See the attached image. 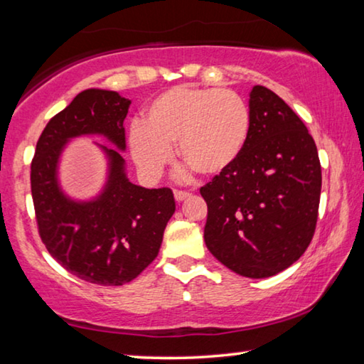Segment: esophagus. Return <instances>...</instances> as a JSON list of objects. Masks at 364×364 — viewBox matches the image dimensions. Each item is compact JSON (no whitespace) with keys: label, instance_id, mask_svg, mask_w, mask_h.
I'll use <instances>...</instances> for the list:
<instances>
[{"label":"esophagus","instance_id":"1","mask_svg":"<svg viewBox=\"0 0 364 364\" xmlns=\"http://www.w3.org/2000/svg\"><path fill=\"white\" fill-rule=\"evenodd\" d=\"M175 199H176V202H183L184 199H188L189 197V193L188 191H181V189H175Z\"/></svg>","mask_w":364,"mask_h":364}]
</instances>
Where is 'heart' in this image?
<instances>
[{
  "mask_svg": "<svg viewBox=\"0 0 364 364\" xmlns=\"http://www.w3.org/2000/svg\"><path fill=\"white\" fill-rule=\"evenodd\" d=\"M250 132L247 102L231 90L173 86L147 104L130 130L133 162L154 181L178 159L196 173L215 178L241 157Z\"/></svg>",
  "mask_w": 364,
  "mask_h": 364,
  "instance_id": "heart-1",
  "label": "heart"
}]
</instances>
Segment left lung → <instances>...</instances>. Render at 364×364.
I'll list each match as a JSON object with an SVG mask.
<instances>
[{"instance_id": "left-lung-1", "label": "left lung", "mask_w": 364, "mask_h": 364, "mask_svg": "<svg viewBox=\"0 0 364 364\" xmlns=\"http://www.w3.org/2000/svg\"><path fill=\"white\" fill-rule=\"evenodd\" d=\"M241 157L200 188L207 202L204 239L218 262L245 278H269L304 255L315 234L321 165L299 115L257 85Z\"/></svg>"}]
</instances>
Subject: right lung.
<instances>
[{
  "instance_id": "add662e5",
  "label": "right lung",
  "mask_w": 364,
  "mask_h": 364,
  "mask_svg": "<svg viewBox=\"0 0 364 364\" xmlns=\"http://www.w3.org/2000/svg\"><path fill=\"white\" fill-rule=\"evenodd\" d=\"M132 101L117 91L90 88L48 122L36 143L30 171L36 223L43 244L77 278L100 286L133 281L157 257L164 231L175 213L171 189H147L127 176L123 120ZM97 134L117 149L102 146L108 178L102 193L75 201L58 184V160L73 137Z\"/></svg>"
}]
</instances>
